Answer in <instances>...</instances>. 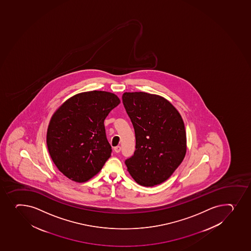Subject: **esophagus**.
<instances>
[{
	"label": "esophagus",
	"instance_id": "34e87169",
	"mask_svg": "<svg viewBox=\"0 0 251 251\" xmlns=\"http://www.w3.org/2000/svg\"><path fill=\"white\" fill-rule=\"evenodd\" d=\"M114 151L116 153L120 152V151H121V147L120 146H117L115 148H114Z\"/></svg>",
	"mask_w": 251,
	"mask_h": 251
}]
</instances>
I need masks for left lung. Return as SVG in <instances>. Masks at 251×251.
<instances>
[{
	"mask_svg": "<svg viewBox=\"0 0 251 251\" xmlns=\"http://www.w3.org/2000/svg\"><path fill=\"white\" fill-rule=\"evenodd\" d=\"M122 98L136 137L134 154L125 160L127 171L142 186L161 184L172 176L186 154L183 119L162 96L125 92Z\"/></svg>",
	"mask_w": 251,
	"mask_h": 251,
	"instance_id": "8db88e82",
	"label": "left lung"
}]
</instances>
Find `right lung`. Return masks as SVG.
Instances as JSON below:
<instances>
[{
    "label": "right lung",
    "instance_id": "1",
    "mask_svg": "<svg viewBox=\"0 0 251 251\" xmlns=\"http://www.w3.org/2000/svg\"><path fill=\"white\" fill-rule=\"evenodd\" d=\"M119 103L114 94L87 91L68 99L52 114L47 146L55 166L66 177L83 183L101 171L112 151L103 121Z\"/></svg>",
    "mask_w": 251,
    "mask_h": 251
}]
</instances>
